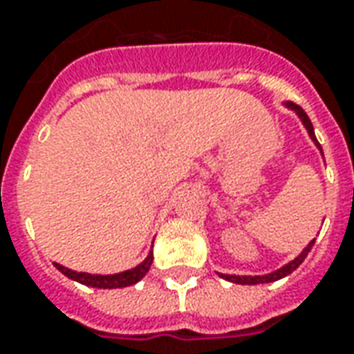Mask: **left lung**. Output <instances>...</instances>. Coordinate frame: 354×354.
I'll return each mask as SVG.
<instances>
[{
    "mask_svg": "<svg viewBox=\"0 0 354 354\" xmlns=\"http://www.w3.org/2000/svg\"><path fill=\"white\" fill-rule=\"evenodd\" d=\"M286 105L290 106V109H294L296 111V115L302 118V122H304V127L308 128V132H310V136H312V140H314L315 144H317V148H319V151H322V146H319V142L315 140V134H314V127H312V122H310V118H308V115H306L304 111L300 109L298 105H294V103H286ZM324 153V151H322ZM312 245H314V241H310L308 243V248L296 257L294 261H290L288 265H284L282 269H279V271L274 272H269V274H265V277H236V274H220L222 279H226V281L230 282H236V284H259V282H272V281H279V279H282V277H286V274H290L292 271H296L300 265H302V261L308 257V253H310V249H312Z\"/></svg>",
    "mask_w": 354,
    "mask_h": 354,
    "instance_id": "obj_1",
    "label": "left lung"
}]
</instances>
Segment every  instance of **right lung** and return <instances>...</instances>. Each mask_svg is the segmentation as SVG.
<instances>
[{
    "label": "right lung",
    "mask_w": 354,
    "mask_h": 354,
    "mask_svg": "<svg viewBox=\"0 0 354 354\" xmlns=\"http://www.w3.org/2000/svg\"><path fill=\"white\" fill-rule=\"evenodd\" d=\"M151 261H153V255L149 253L146 261L140 263L138 267H134L130 271L116 272V274H89V272H77L72 271V269H66V267H62L58 263H54V265H56V269L62 274H66L72 281L82 282L85 286H93V288H124V286H130V284H136L140 279L146 277V272L151 267Z\"/></svg>",
    "instance_id": "add662e5"
}]
</instances>
